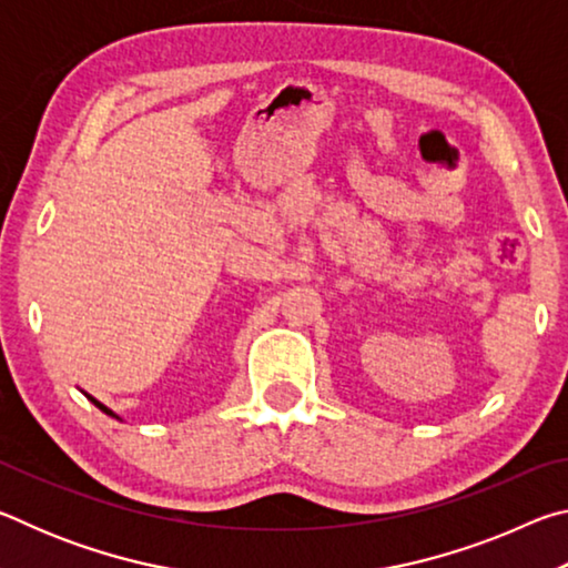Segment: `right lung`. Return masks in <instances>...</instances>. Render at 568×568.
Here are the masks:
<instances>
[{
    "label": "right lung",
    "mask_w": 568,
    "mask_h": 568,
    "mask_svg": "<svg viewBox=\"0 0 568 568\" xmlns=\"http://www.w3.org/2000/svg\"><path fill=\"white\" fill-rule=\"evenodd\" d=\"M90 400H92V403H94V406H98L100 410H104V413H110V416H112V410H110V408H104V406H102V403H98V400H94V398H90Z\"/></svg>",
    "instance_id": "right-lung-1"
}]
</instances>
